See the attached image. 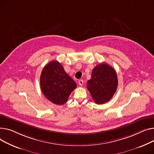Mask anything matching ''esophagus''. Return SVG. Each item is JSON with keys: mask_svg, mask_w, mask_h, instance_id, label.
Masks as SVG:
<instances>
[{"mask_svg": "<svg viewBox=\"0 0 154 154\" xmlns=\"http://www.w3.org/2000/svg\"><path fill=\"white\" fill-rule=\"evenodd\" d=\"M78 84H79L80 86H83V79H80V80H79V81H78Z\"/></svg>", "mask_w": 154, "mask_h": 154, "instance_id": "34e87169", "label": "esophagus"}]
</instances>
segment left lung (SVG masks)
Here are the masks:
<instances>
[{
	"label": "left lung",
	"mask_w": 154,
	"mask_h": 154,
	"mask_svg": "<svg viewBox=\"0 0 154 154\" xmlns=\"http://www.w3.org/2000/svg\"><path fill=\"white\" fill-rule=\"evenodd\" d=\"M117 85L118 80L115 69L106 63H101L93 69L87 88L95 103L103 104L110 101Z\"/></svg>",
	"instance_id": "1"
}]
</instances>
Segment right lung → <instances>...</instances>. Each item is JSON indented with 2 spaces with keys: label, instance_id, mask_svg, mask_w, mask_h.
Wrapping results in <instances>:
<instances>
[{
  "label": "right lung",
  "instance_id": "add662e5",
  "mask_svg": "<svg viewBox=\"0 0 154 154\" xmlns=\"http://www.w3.org/2000/svg\"><path fill=\"white\" fill-rule=\"evenodd\" d=\"M76 84L65 72L57 61H52L45 66L40 76V86L44 96L57 105L67 102Z\"/></svg>",
  "mask_w": 154,
  "mask_h": 154
}]
</instances>
